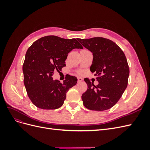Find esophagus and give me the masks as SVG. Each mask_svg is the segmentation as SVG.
I'll return each instance as SVG.
<instances>
[{"instance_id": "esophagus-1", "label": "esophagus", "mask_w": 150, "mask_h": 150, "mask_svg": "<svg viewBox=\"0 0 150 150\" xmlns=\"http://www.w3.org/2000/svg\"><path fill=\"white\" fill-rule=\"evenodd\" d=\"M81 81H83V78H78V83H79V82H81Z\"/></svg>"}]
</instances>
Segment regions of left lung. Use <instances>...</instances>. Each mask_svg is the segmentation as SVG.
Wrapping results in <instances>:
<instances>
[{
    "label": "left lung",
    "instance_id": "obj_1",
    "mask_svg": "<svg viewBox=\"0 0 150 150\" xmlns=\"http://www.w3.org/2000/svg\"><path fill=\"white\" fill-rule=\"evenodd\" d=\"M93 53L90 71L99 84L84 79L88 89L82 95L84 106L90 110L104 111L115 106L128 86L129 69L125 54L112 40L100 38L78 39Z\"/></svg>",
    "mask_w": 150,
    "mask_h": 150
}]
</instances>
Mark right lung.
Here are the masks:
<instances>
[{"mask_svg":"<svg viewBox=\"0 0 150 150\" xmlns=\"http://www.w3.org/2000/svg\"><path fill=\"white\" fill-rule=\"evenodd\" d=\"M76 48H83L76 39L47 35L36 40L28 49L22 66L24 83L35 106L56 110L64 104L67 92L76 84L78 79L69 75L62 84L54 80L52 76L66 66L68 53Z\"/></svg>","mask_w":150,"mask_h":150,"instance_id":"1","label":"right lung"}]
</instances>
